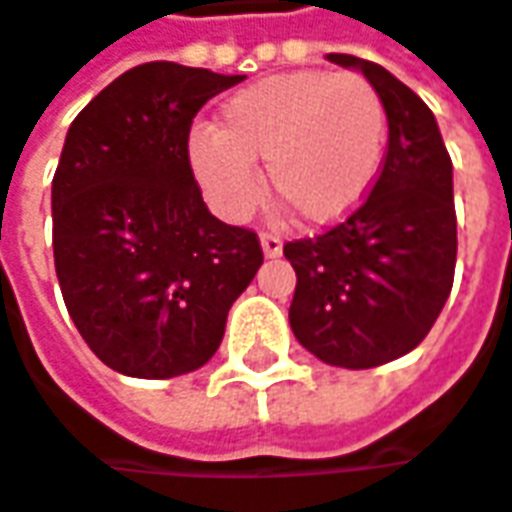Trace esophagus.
I'll list each match as a JSON object with an SVG mask.
<instances>
[{"label": "esophagus", "instance_id": "1", "mask_svg": "<svg viewBox=\"0 0 512 512\" xmlns=\"http://www.w3.org/2000/svg\"><path fill=\"white\" fill-rule=\"evenodd\" d=\"M260 246H263V255L266 257H281V252H284V240L278 234H272V231L260 234Z\"/></svg>", "mask_w": 512, "mask_h": 512}]
</instances>
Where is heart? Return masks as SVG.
Wrapping results in <instances>:
<instances>
[{
	"label": "heart",
	"instance_id": "b5f03b06",
	"mask_svg": "<svg viewBox=\"0 0 512 512\" xmlns=\"http://www.w3.org/2000/svg\"><path fill=\"white\" fill-rule=\"evenodd\" d=\"M385 153V106L359 75L292 72L228 98L214 133L194 130L188 156L205 196L231 220L266 188L307 226H330L371 194Z\"/></svg>",
	"mask_w": 512,
	"mask_h": 512
}]
</instances>
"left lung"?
Instances as JSON below:
<instances>
[{
	"label": "left lung",
	"mask_w": 512,
	"mask_h": 512,
	"mask_svg": "<svg viewBox=\"0 0 512 512\" xmlns=\"http://www.w3.org/2000/svg\"><path fill=\"white\" fill-rule=\"evenodd\" d=\"M327 60L368 77L385 106L388 150L347 220L284 246L298 278L289 324L321 362L362 371L420 345L452 292V159L432 109L403 80L353 54Z\"/></svg>",
	"instance_id": "8db88e82"
}]
</instances>
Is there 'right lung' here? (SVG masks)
Instances as JSON below:
<instances>
[{"instance_id":"1","label":"right lung","mask_w":512,"mask_h":512,"mask_svg":"<svg viewBox=\"0 0 512 512\" xmlns=\"http://www.w3.org/2000/svg\"><path fill=\"white\" fill-rule=\"evenodd\" d=\"M240 80L144 63L66 133L51 182L54 269L83 342L118 374L202 368L263 263L255 231L208 211L188 159L194 115Z\"/></svg>"}]
</instances>
